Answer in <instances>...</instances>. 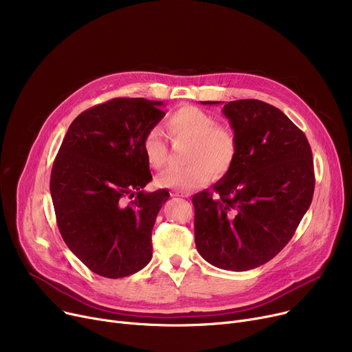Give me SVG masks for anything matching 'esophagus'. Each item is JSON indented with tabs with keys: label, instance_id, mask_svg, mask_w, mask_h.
Wrapping results in <instances>:
<instances>
[{
	"label": "esophagus",
	"instance_id": "1",
	"mask_svg": "<svg viewBox=\"0 0 352 352\" xmlns=\"http://www.w3.org/2000/svg\"><path fill=\"white\" fill-rule=\"evenodd\" d=\"M171 197H188V195L184 192H179V191H171Z\"/></svg>",
	"mask_w": 352,
	"mask_h": 352
}]
</instances>
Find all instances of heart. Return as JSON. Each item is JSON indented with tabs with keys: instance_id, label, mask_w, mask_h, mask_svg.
<instances>
[{
	"instance_id": "heart-1",
	"label": "heart",
	"mask_w": 352,
	"mask_h": 352,
	"mask_svg": "<svg viewBox=\"0 0 352 352\" xmlns=\"http://www.w3.org/2000/svg\"><path fill=\"white\" fill-rule=\"evenodd\" d=\"M165 125L173 140L190 142L186 157L190 165L160 175L158 187L186 192L204 186L211 174L221 177L230 171L238 153L236 135L230 126L218 125L214 116L194 105L178 108ZM142 150L153 168H164L168 160V146L158 128L145 134Z\"/></svg>"
}]
</instances>
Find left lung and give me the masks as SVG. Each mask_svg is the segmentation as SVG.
<instances>
[{"mask_svg":"<svg viewBox=\"0 0 352 352\" xmlns=\"http://www.w3.org/2000/svg\"><path fill=\"white\" fill-rule=\"evenodd\" d=\"M204 105L219 101H201ZM238 153L214 192L192 197L195 245L221 270L248 271L278 254L311 206L314 162L305 134L283 111L264 101L224 105Z\"/></svg>","mask_w":352,"mask_h":352,"instance_id":"left-lung-1","label":"left lung"}]
</instances>
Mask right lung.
<instances>
[{"label": "right lung", "instance_id": "add662e5", "mask_svg": "<svg viewBox=\"0 0 352 352\" xmlns=\"http://www.w3.org/2000/svg\"><path fill=\"white\" fill-rule=\"evenodd\" d=\"M162 105L116 98L84 111L52 165L50 191L63 239L105 278L135 274L151 261L153 227L170 192L144 191L153 175L142 141L164 118Z\"/></svg>", "mask_w": 352, "mask_h": 352}]
</instances>
